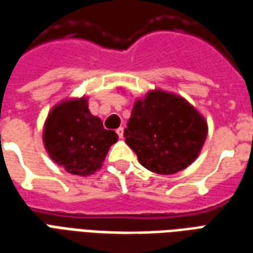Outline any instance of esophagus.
I'll return each mask as SVG.
<instances>
[{
    "instance_id": "esophagus-1",
    "label": "esophagus",
    "mask_w": 253,
    "mask_h": 253,
    "mask_svg": "<svg viewBox=\"0 0 253 253\" xmlns=\"http://www.w3.org/2000/svg\"><path fill=\"white\" fill-rule=\"evenodd\" d=\"M116 134L119 135V138H123V135H125V128H123V127H119V128L116 130Z\"/></svg>"
}]
</instances>
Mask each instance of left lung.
Here are the masks:
<instances>
[{"mask_svg":"<svg viewBox=\"0 0 253 253\" xmlns=\"http://www.w3.org/2000/svg\"><path fill=\"white\" fill-rule=\"evenodd\" d=\"M125 137L146 169L173 175L199 156L207 123L186 99L157 89L134 103Z\"/></svg>","mask_w":253,"mask_h":253,"instance_id":"left-lung-1","label":"left lung"}]
</instances>
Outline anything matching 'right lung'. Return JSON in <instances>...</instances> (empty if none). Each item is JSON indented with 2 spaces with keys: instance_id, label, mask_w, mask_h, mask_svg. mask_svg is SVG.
I'll list each match as a JSON object with an SVG mask.
<instances>
[{
  "instance_id": "1",
  "label": "right lung",
  "mask_w": 253,
  "mask_h": 253,
  "mask_svg": "<svg viewBox=\"0 0 253 253\" xmlns=\"http://www.w3.org/2000/svg\"><path fill=\"white\" fill-rule=\"evenodd\" d=\"M118 134L105 130L103 122L89 112L88 99H69L57 104L47 116L43 142L47 153L66 172L89 176L101 168Z\"/></svg>"
}]
</instances>
